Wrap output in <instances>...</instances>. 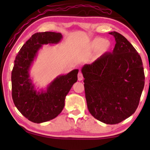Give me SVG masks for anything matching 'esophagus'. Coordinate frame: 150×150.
Returning <instances> with one entry per match:
<instances>
[{
  "instance_id": "obj_1",
  "label": "esophagus",
  "mask_w": 150,
  "mask_h": 150,
  "mask_svg": "<svg viewBox=\"0 0 150 150\" xmlns=\"http://www.w3.org/2000/svg\"><path fill=\"white\" fill-rule=\"evenodd\" d=\"M83 79V76L82 75V73H81V72H79L78 73V81H82Z\"/></svg>"
}]
</instances>
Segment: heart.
Here are the masks:
<instances>
[{
  "mask_svg": "<svg viewBox=\"0 0 150 150\" xmlns=\"http://www.w3.org/2000/svg\"><path fill=\"white\" fill-rule=\"evenodd\" d=\"M111 47V43L108 40H105L102 38H96L91 41L89 44V48L91 50H95V59H97L103 55L107 53Z\"/></svg>",
  "mask_w": 150,
  "mask_h": 150,
  "instance_id": "obj_1",
  "label": "heart"
}]
</instances>
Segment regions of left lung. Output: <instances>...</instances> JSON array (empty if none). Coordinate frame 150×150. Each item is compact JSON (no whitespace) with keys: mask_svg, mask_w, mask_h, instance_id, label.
<instances>
[{"mask_svg":"<svg viewBox=\"0 0 150 150\" xmlns=\"http://www.w3.org/2000/svg\"><path fill=\"white\" fill-rule=\"evenodd\" d=\"M115 38L112 53L81 69L87 107L102 122L115 124L135 112L145 83L140 55L125 37L109 32Z\"/></svg>","mask_w":150,"mask_h":150,"instance_id":"1","label":"left lung"}]
</instances>
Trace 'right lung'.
<instances>
[{
  "label": "right lung",
  "instance_id": "1",
  "mask_svg": "<svg viewBox=\"0 0 150 150\" xmlns=\"http://www.w3.org/2000/svg\"><path fill=\"white\" fill-rule=\"evenodd\" d=\"M62 34L52 32L35 33L23 45L14 60L12 71V96L20 113L34 123L55 118L62 112L65 99L77 81L79 69L55 77L45 88H36L30 70L43 45L57 44Z\"/></svg>",
  "mask_w": 150,
  "mask_h": 150
}]
</instances>
